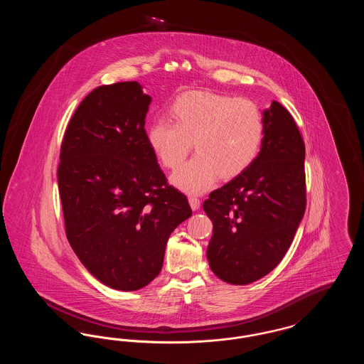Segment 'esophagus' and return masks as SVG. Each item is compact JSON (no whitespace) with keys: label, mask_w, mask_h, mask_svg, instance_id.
<instances>
[{"label":"esophagus","mask_w":364,"mask_h":364,"mask_svg":"<svg viewBox=\"0 0 364 364\" xmlns=\"http://www.w3.org/2000/svg\"><path fill=\"white\" fill-rule=\"evenodd\" d=\"M188 202H190V206L192 210H198V208H200V200L196 196H190Z\"/></svg>","instance_id":"obj_1"}]
</instances>
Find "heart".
Masks as SVG:
<instances>
[{
	"mask_svg": "<svg viewBox=\"0 0 364 364\" xmlns=\"http://www.w3.org/2000/svg\"><path fill=\"white\" fill-rule=\"evenodd\" d=\"M171 119L158 117L149 125L147 143L168 169L180 166L172 183L190 193L210 190L220 174L232 178L242 173L259 154L264 138V116L251 100L195 91L171 105Z\"/></svg>",
	"mask_w": 364,
	"mask_h": 364,
	"instance_id": "1",
	"label": "heart"
}]
</instances>
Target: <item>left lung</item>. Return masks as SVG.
<instances>
[{"mask_svg": "<svg viewBox=\"0 0 364 364\" xmlns=\"http://www.w3.org/2000/svg\"><path fill=\"white\" fill-rule=\"evenodd\" d=\"M263 116L257 159L203 203L213 221L210 269L233 285L251 284L277 266L306 211V147L299 128L277 101Z\"/></svg>", "mask_w": 364, "mask_h": 364, "instance_id": "obj_1", "label": "left lung"}]
</instances>
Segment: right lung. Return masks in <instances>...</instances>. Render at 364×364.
<instances>
[{
    "instance_id": "obj_1",
    "label": "right lung",
    "mask_w": 364,
    "mask_h": 364,
    "mask_svg": "<svg viewBox=\"0 0 364 364\" xmlns=\"http://www.w3.org/2000/svg\"><path fill=\"white\" fill-rule=\"evenodd\" d=\"M150 102L138 82L97 87L73 113L60 151L68 242L117 291H138L159 274L171 233L192 214L147 143Z\"/></svg>"
}]
</instances>
